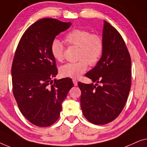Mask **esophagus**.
I'll return each instance as SVG.
<instances>
[{
  "instance_id": "obj_1",
  "label": "esophagus",
  "mask_w": 147,
  "mask_h": 147,
  "mask_svg": "<svg viewBox=\"0 0 147 147\" xmlns=\"http://www.w3.org/2000/svg\"><path fill=\"white\" fill-rule=\"evenodd\" d=\"M73 82L74 86H77L78 85V81L76 79H74V78H73Z\"/></svg>"
}]
</instances>
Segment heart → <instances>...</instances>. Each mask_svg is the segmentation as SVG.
Returning <instances> with one entry per match:
<instances>
[{"mask_svg":"<svg viewBox=\"0 0 147 147\" xmlns=\"http://www.w3.org/2000/svg\"><path fill=\"white\" fill-rule=\"evenodd\" d=\"M65 41L69 45L78 47V59L76 63L65 64L60 68V73L65 77H79L87 69L88 63L90 66L96 65L102 57L104 42L100 35L91 34L86 30L75 29L66 35ZM51 51L56 61H63L64 47L59 40H53Z\"/></svg>","mask_w":147,"mask_h":147,"instance_id":"1","label":"heart"}]
</instances>
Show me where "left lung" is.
Masks as SVG:
<instances>
[{
  "mask_svg": "<svg viewBox=\"0 0 147 147\" xmlns=\"http://www.w3.org/2000/svg\"><path fill=\"white\" fill-rule=\"evenodd\" d=\"M102 40V57L86 74L92 83H78L81 90L82 113L94 125L111 123L120 115L131 85V59L125 41L120 33L105 20ZM98 83H101L100 86Z\"/></svg>",
  "mask_w": 147,
  "mask_h": 147,
  "instance_id": "obj_1",
  "label": "left lung"
}]
</instances>
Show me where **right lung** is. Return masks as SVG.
Wrapping results in <instances>:
<instances>
[{"label": "right lung", "mask_w": 147, "mask_h": 147, "mask_svg": "<svg viewBox=\"0 0 147 147\" xmlns=\"http://www.w3.org/2000/svg\"><path fill=\"white\" fill-rule=\"evenodd\" d=\"M71 22L42 18L27 28L18 42L12 63L13 94L20 112L38 127L59 119L62 103L74 84L70 78L55 79L58 70L51 43Z\"/></svg>", "instance_id": "1"}]
</instances>
